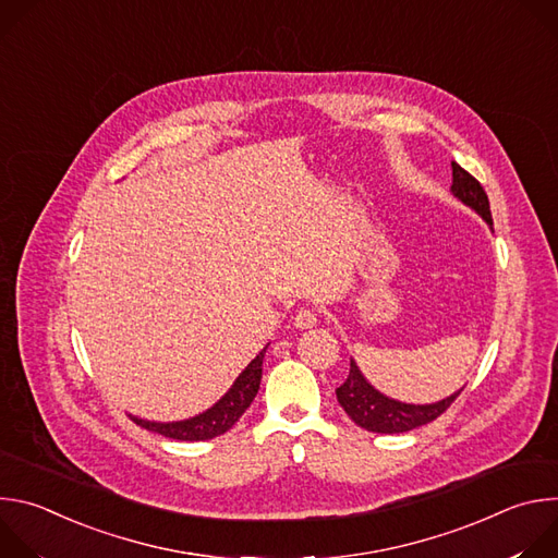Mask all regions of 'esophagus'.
Here are the masks:
<instances>
[{
    "instance_id": "obj_1",
    "label": "esophagus",
    "mask_w": 558,
    "mask_h": 558,
    "mask_svg": "<svg viewBox=\"0 0 558 558\" xmlns=\"http://www.w3.org/2000/svg\"><path fill=\"white\" fill-rule=\"evenodd\" d=\"M293 325H295L298 329H313V327L317 325V317H315V313H313L311 308H302V311L295 313Z\"/></svg>"
}]
</instances>
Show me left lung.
<instances>
[{
	"mask_svg": "<svg viewBox=\"0 0 558 558\" xmlns=\"http://www.w3.org/2000/svg\"><path fill=\"white\" fill-rule=\"evenodd\" d=\"M450 192L454 198H459L463 205L480 214L493 229V214L488 196L482 187V183L474 177H470L459 163H452V185ZM463 388L452 392L450 397L435 404H407L397 402L392 397H386L379 392L368 379L362 375L360 366L351 357V371L349 377L340 388H336L338 402L347 411V415L364 430L381 433V435H395L407 433L413 428H420L433 420H437L454 400Z\"/></svg>",
	"mask_w": 558,
	"mask_h": 558,
	"instance_id": "left-lung-1",
	"label": "left lung"
}]
</instances>
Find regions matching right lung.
Masks as SVG:
<instances>
[{
    "mask_svg": "<svg viewBox=\"0 0 558 558\" xmlns=\"http://www.w3.org/2000/svg\"><path fill=\"white\" fill-rule=\"evenodd\" d=\"M267 347L247 364V368L235 377L231 388L205 413L183 420V422H147V420H141L134 415H130V417L145 430L158 433V435L170 437V439H179V441H205V439H214V437L227 433L238 420L243 417V413L254 402V397L260 388L263 360H265Z\"/></svg>",
    "mask_w": 558,
    "mask_h": 558,
    "instance_id": "1",
    "label": "right lung"
}]
</instances>
